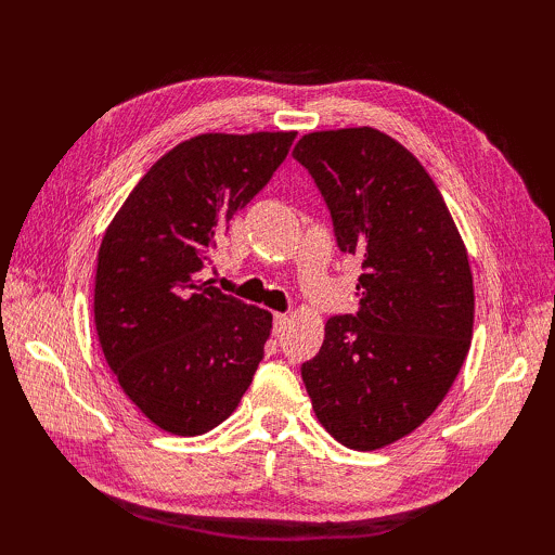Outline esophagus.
Here are the masks:
<instances>
[{
    "instance_id": "34e87169",
    "label": "esophagus",
    "mask_w": 555,
    "mask_h": 555,
    "mask_svg": "<svg viewBox=\"0 0 555 555\" xmlns=\"http://www.w3.org/2000/svg\"><path fill=\"white\" fill-rule=\"evenodd\" d=\"M286 326H288V314H281V312H276V314H274V332H276V334H281V332H284Z\"/></svg>"
}]
</instances>
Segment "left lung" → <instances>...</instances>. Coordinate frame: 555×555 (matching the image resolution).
Returning a JSON list of instances; mask_svg holds the SVG:
<instances>
[{"label":"left lung","mask_w":555,"mask_h":555,"mask_svg":"<svg viewBox=\"0 0 555 555\" xmlns=\"http://www.w3.org/2000/svg\"><path fill=\"white\" fill-rule=\"evenodd\" d=\"M332 209L338 247L362 257L358 314L332 317L302 382L338 443L376 451L439 408L467 358L475 286L439 188L376 128L302 135L293 147Z\"/></svg>","instance_id":"obj_1"}]
</instances>
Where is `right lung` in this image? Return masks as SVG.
Returning <instances> with one entry per match:
<instances>
[{"label": "right lung", "mask_w": 555, "mask_h": 555, "mask_svg": "<svg viewBox=\"0 0 555 555\" xmlns=\"http://www.w3.org/2000/svg\"><path fill=\"white\" fill-rule=\"evenodd\" d=\"M293 140L296 131L188 138L152 164L104 231L92 305L100 346L124 393L164 431L215 429L264 358L271 312L197 271Z\"/></svg>", "instance_id": "obj_1"}]
</instances>
